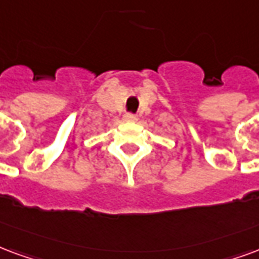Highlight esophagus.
Wrapping results in <instances>:
<instances>
[{
  "label": "esophagus",
  "instance_id": "34e87169",
  "mask_svg": "<svg viewBox=\"0 0 259 259\" xmlns=\"http://www.w3.org/2000/svg\"><path fill=\"white\" fill-rule=\"evenodd\" d=\"M124 122H136L137 120V116L135 114H126L123 116Z\"/></svg>",
  "mask_w": 259,
  "mask_h": 259
}]
</instances>
